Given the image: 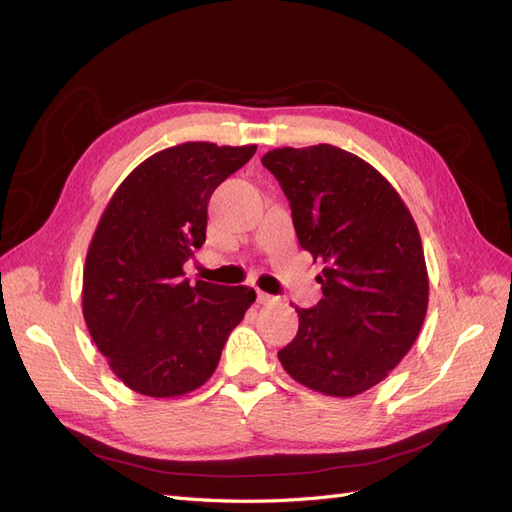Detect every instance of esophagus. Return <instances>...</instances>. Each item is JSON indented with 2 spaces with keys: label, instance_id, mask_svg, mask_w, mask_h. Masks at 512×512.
<instances>
[{
  "label": "esophagus",
  "instance_id": "34e87169",
  "mask_svg": "<svg viewBox=\"0 0 512 512\" xmlns=\"http://www.w3.org/2000/svg\"><path fill=\"white\" fill-rule=\"evenodd\" d=\"M256 301H258L260 305H269V303H273V301H275V297H271V294H267V292L258 290V294H256Z\"/></svg>",
  "mask_w": 512,
  "mask_h": 512
}]
</instances>
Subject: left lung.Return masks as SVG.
Wrapping results in <instances>:
<instances>
[{"label":"left lung","instance_id":"1","mask_svg":"<svg viewBox=\"0 0 512 512\" xmlns=\"http://www.w3.org/2000/svg\"><path fill=\"white\" fill-rule=\"evenodd\" d=\"M290 200L299 245L322 260L324 297L294 307L299 331L277 352L290 378L331 397L382 382L421 333L429 277L412 213L378 170L333 145L262 156Z\"/></svg>","mask_w":512,"mask_h":512}]
</instances>
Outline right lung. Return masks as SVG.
I'll use <instances>...</instances> for the list:
<instances>
[{
  "instance_id": "right-lung-1",
  "label": "right lung",
  "mask_w": 512,
  "mask_h": 512,
  "mask_svg": "<svg viewBox=\"0 0 512 512\" xmlns=\"http://www.w3.org/2000/svg\"><path fill=\"white\" fill-rule=\"evenodd\" d=\"M256 145L181 143L153 153L121 181L91 237L83 316L113 374L147 397L200 389L256 292L185 280L183 262L207 235L213 190Z\"/></svg>"
}]
</instances>
